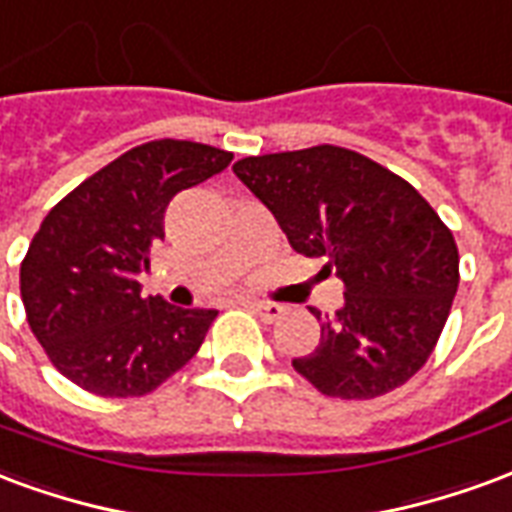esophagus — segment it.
Wrapping results in <instances>:
<instances>
[{"instance_id": "34e87169", "label": "esophagus", "mask_w": 512, "mask_h": 512, "mask_svg": "<svg viewBox=\"0 0 512 512\" xmlns=\"http://www.w3.org/2000/svg\"><path fill=\"white\" fill-rule=\"evenodd\" d=\"M251 308L259 313L261 322H275L283 313V305H278V302H251Z\"/></svg>"}]
</instances>
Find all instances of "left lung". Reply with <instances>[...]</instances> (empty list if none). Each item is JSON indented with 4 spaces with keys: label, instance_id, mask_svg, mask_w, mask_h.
<instances>
[{
    "label": "left lung",
    "instance_id": "8db88e82",
    "mask_svg": "<svg viewBox=\"0 0 512 512\" xmlns=\"http://www.w3.org/2000/svg\"><path fill=\"white\" fill-rule=\"evenodd\" d=\"M234 174L294 251L327 259L324 270L343 281V305L322 322L319 346L292 360L294 371L343 401L409 382L458 292V248L434 207L376 160L333 144L242 158Z\"/></svg>",
    "mask_w": 512,
    "mask_h": 512
}]
</instances>
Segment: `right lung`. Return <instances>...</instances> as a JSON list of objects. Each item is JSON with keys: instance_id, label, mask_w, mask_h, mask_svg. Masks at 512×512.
<instances>
[{"instance_id": "add662e5", "label": "right lung", "mask_w": 512, "mask_h": 512, "mask_svg": "<svg viewBox=\"0 0 512 512\" xmlns=\"http://www.w3.org/2000/svg\"><path fill=\"white\" fill-rule=\"evenodd\" d=\"M231 158L196 141H147L48 212L21 261V300L59 374L103 398H138L199 352L218 311L141 297L136 278L166 237L169 201Z\"/></svg>"}]
</instances>
